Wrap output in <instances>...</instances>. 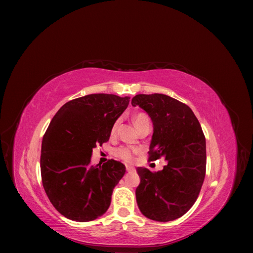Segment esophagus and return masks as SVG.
<instances>
[{
	"label": "esophagus",
	"mask_w": 253,
	"mask_h": 253,
	"mask_svg": "<svg viewBox=\"0 0 253 253\" xmlns=\"http://www.w3.org/2000/svg\"><path fill=\"white\" fill-rule=\"evenodd\" d=\"M126 171L127 172H134L135 171V168L133 166H131V165H126Z\"/></svg>",
	"instance_id": "esophagus-1"
}]
</instances>
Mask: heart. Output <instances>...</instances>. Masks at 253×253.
Instances as JSON below:
<instances>
[{
    "label": "heart",
    "instance_id": "b5f03b06",
    "mask_svg": "<svg viewBox=\"0 0 253 253\" xmlns=\"http://www.w3.org/2000/svg\"><path fill=\"white\" fill-rule=\"evenodd\" d=\"M132 120H133V124L135 126V127H139L140 126H142L143 124H147V122H150V118L147 114L144 113H137L135 114L134 116L132 117ZM118 125H119V120H117L115 124L113 125L112 126V133H115L116 132V129L118 127ZM139 152L138 149L136 148H129V147H120L118 149L115 150V155H116L117 157H119L120 159L125 160V162H132L133 158H134V155L137 154V153Z\"/></svg>",
    "mask_w": 253,
    "mask_h": 253
}]
</instances>
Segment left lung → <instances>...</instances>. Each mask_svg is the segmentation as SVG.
Here are the masks:
<instances>
[{
    "mask_svg": "<svg viewBox=\"0 0 253 253\" xmlns=\"http://www.w3.org/2000/svg\"><path fill=\"white\" fill-rule=\"evenodd\" d=\"M138 105L153 122L149 159L167 160L162 171L138 167L140 183L136 201L145 217L170 221L182 216L196 202L206 174V139L188 105L163 95H136Z\"/></svg>",
    "mask_w": 253,
    "mask_h": 253,
    "instance_id": "1",
    "label": "left lung"
}]
</instances>
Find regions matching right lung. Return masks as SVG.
Instances as JSON below:
<instances>
[{"instance_id":"right-lung-1","label":"right lung","mask_w":253,"mask_h":253,"mask_svg":"<svg viewBox=\"0 0 253 253\" xmlns=\"http://www.w3.org/2000/svg\"><path fill=\"white\" fill-rule=\"evenodd\" d=\"M128 102L129 97L91 94L66 102L51 119L42 140V182L52 206L66 218L89 221L109 209L126 166L114 159L91 166V153L110 139Z\"/></svg>"}]
</instances>
